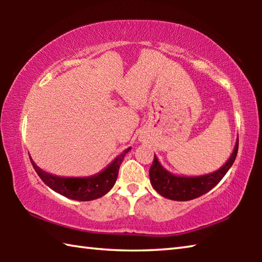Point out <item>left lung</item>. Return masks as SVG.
<instances>
[{
    "label": "left lung",
    "instance_id": "8db88e82",
    "mask_svg": "<svg viewBox=\"0 0 262 262\" xmlns=\"http://www.w3.org/2000/svg\"><path fill=\"white\" fill-rule=\"evenodd\" d=\"M238 142L239 141L237 139L232 155L227 163L217 171L205 176L184 177L172 174L161 165L157 157L155 156L152 165L149 170L150 183L157 193L164 198L170 199V200L188 201L201 196V195L209 192L211 188H214L222 178L227 174L229 168L232 166L234 159L237 157Z\"/></svg>",
    "mask_w": 262,
    "mask_h": 262
}]
</instances>
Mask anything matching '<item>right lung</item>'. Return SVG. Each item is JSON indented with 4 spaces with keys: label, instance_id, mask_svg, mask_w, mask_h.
<instances>
[{
    "label": "right lung",
    "instance_id": "1",
    "mask_svg": "<svg viewBox=\"0 0 262 262\" xmlns=\"http://www.w3.org/2000/svg\"><path fill=\"white\" fill-rule=\"evenodd\" d=\"M129 150L130 148H128L125 151H122L99 173L91 177H83V178H67V177L53 176L39 168L31 157L30 161L32 163L35 172L40 177V179L56 193L72 199V200L91 201L101 198L113 187L118 178L119 167H120L123 158Z\"/></svg>",
    "mask_w": 262,
    "mask_h": 262
}]
</instances>
